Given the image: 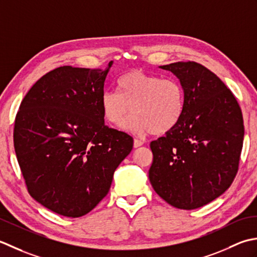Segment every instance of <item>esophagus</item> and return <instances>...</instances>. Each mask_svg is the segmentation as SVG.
I'll list each match as a JSON object with an SVG mask.
<instances>
[{
  "label": "esophagus",
  "mask_w": 257,
  "mask_h": 257,
  "mask_svg": "<svg viewBox=\"0 0 257 257\" xmlns=\"http://www.w3.org/2000/svg\"><path fill=\"white\" fill-rule=\"evenodd\" d=\"M143 144H144L143 141L138 140V139L134 140V148H135V149H136V148H140V146H142Z\"/></svg>",
  "instance_id": "34e87169"
}]
</instances>
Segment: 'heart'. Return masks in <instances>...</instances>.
<instances>
[{
  "label": "heart",
  "instance_id": "obj_1",
  "mask_svg": "<svg viewBox=\"0 0 257 257\" xmlns=\"http://www.w3.org/2000/svg\"><path fill=\"white\" fill-rule=\"evenodd\" d=\"M117 90L118 93H102L103 115L109 123L118 126L133 111L125 128L135 134L169 133L179 125L184 114V91L174 78L132 70L118 78Z\"/></svg>",
  "mask_w": 257,
  "mask_h": 257
}]
</instances>
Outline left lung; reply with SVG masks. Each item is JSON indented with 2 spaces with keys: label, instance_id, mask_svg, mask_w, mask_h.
Wrapping results in <instances>:
<instances>
[{
  "label": "left lung",
  "instance_id": "8db88e82",
  "mask_svg": "<svg viewBox=\"0 0 257 257\" xmlns=\"http://www.w3.org/2000/svg\"><path fill=\"white\" fill-rule=\"evenodd\" d=\"M160 67L180 80L185 108L174 130L151 142L150 182L172 206L195 209L222 195L236 176L242 111L231 90L205 66L188 61Z\"/></svg>",
  "mask_w": 257,
  "mask_h": 257
}]
</instances>
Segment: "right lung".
Listing matches in <instances>:
<instances>
[{"mask_svg": "<svg viewBox=\"0 0 257 257\" xmlns=\"http://www.w3.org/2000/svg\"><path fill=\"white\" fill-rule=\"evenodd\" d=\"M106 69L61 66L24 96L14 124V149L30 195L66 217L85 215L109 191L133 139L104 123Z\"/></svg>", "mask_w": 257, "mask_h": 257, "instance_id": "obj_1", "label": "right lung"}]
</instances>
